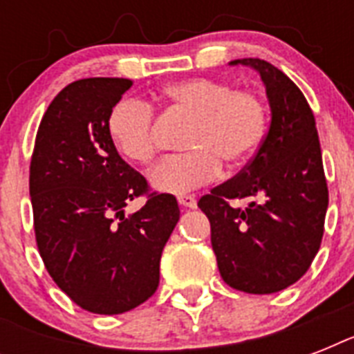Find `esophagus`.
<instances>
[{"label": "esophagus", "instance_id": "34e87169", "mask_svg": "<svg viewBox=\"0 0 354 354\" xmlns=\"http://www.w3.org/2000/svg\"><path fill=\"white\" fill-rule=\"evenodd\" d=\"M178 204L182 205V207L194 209V207H196V198L191 196V194H182V196H178Z\"/></svg>", "mask_w": 354, "mask_h": 354}]
</instances>
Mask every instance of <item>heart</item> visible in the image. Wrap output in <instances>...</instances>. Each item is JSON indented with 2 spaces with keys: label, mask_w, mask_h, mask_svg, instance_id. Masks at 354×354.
Listing matches in <instances>:
<instances>
[{
  "label": "heart",
  "mask_w": 354,
  "mask_h": 354,
  "mask_svg": "<svg viewBox=\"0 0 354 354\" xmlns=\"http://www.w3.org/2000/svg\"><path fill=\"white\" fill-rule=\"evenodd\" d=\"M158 101L172 112L187 115L182 149L150 172L158 191L183 194L215 180L221 161L241 165L259 149L266 130V110L253 91L235 90L216 79H185L158 91ZM154 112L139 99H121L110 108L106 132L122 158L147 165L156 152Z\"/></svg>",
  "instance_id": "1"
}]
</instances>
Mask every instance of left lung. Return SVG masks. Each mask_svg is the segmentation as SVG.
I'll use <instances>...</instances> for the list:
<instances>
[{
	"mask_svg": "<svg viewBox=\"0 0 354 354\" xmlns=\"http://www.w3.org/2000/svg\"><path fill=\"white\" fill-rule=\"evenodd\" d=\"M261 75L270 121L257 154L235 178L198 200L211 222L222 279L235 290L274 294L307 272L322 244L329 191L314 113L301 90L261 58H241ZM248 198L239 208L230 199Z\"/></svg>",
	"mask_w": 354,
	"mask_h": 354,
	"instance_id": "obj_1",
	"label": "left lung"
}]
</instances>
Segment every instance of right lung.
<instances>
[{
	"instance_id": "add662e5",
	"label": "right lung",
	"mask_w": 354,
	"mask_h": 354,
	"mask_svg": "<svg viewBox=\"0 0 354 354\" xmlns=\"http://www.w3.org/2000/svg\"><path fill=\"white\" fill-rule=\"evenodd\" d=\"M128 79L75 80L41 118L30 158L29 193L38 252L69 299L88 313L122 314L160 285V259L180 207L119 156L108 138L110 108ZM147 204L124 215L130 199Z\"/></svg>"
}]
</instances>
